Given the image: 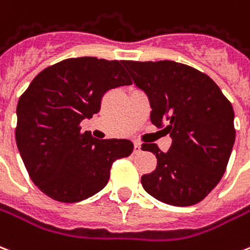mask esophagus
I'll return each instance as SVG.
<instances>
[{
	"instance_id": "1",
	"label": "esophagus",
	"mask_w": 250,
	"mask_h": 250,
	"mask_svg": "<svg viewBox=\"0 0 250 250\" xmlns=\"http://www.w3.org/2000/svg\"><path fill=\"white\" fill-rule=\"evenodd\" d=\"M142 152V146H140V143L135 142L133 144V153H140Z\"/></svg>"
}]
</instances>
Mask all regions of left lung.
<instances>
[{
    "label": "left lung",
    "instance_id": "obj_1",
    "mask_svg": "<svg viewBox=\"0 0 250 250\" xmlns=\"http://www.w3.org/2000/svg\"><path fill=\"white\" fill-rule=\"evenodd\" d=\"M123 65L149 100L150 122L171 136L167 152L143 144L157 167L142 177L146 193L171 206H193L219 184L235 143V112L206 73L181 62H129Z\"/></svg>",
    "mask_w": 250,
    "mask_h": 250
}]
</instances>
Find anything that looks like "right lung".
Returning <instances> with one entry per match:
<instances>
[{
  "label": "right lung",
  "instance_id": "obj_1",
  "mask_svg": "<svg viewBox=\"0 0 250 250\" xmlns=\"http://www.w3.org/2000/svg\"><path fill=\"white\" fill-rule=\"evenodd\" d=\"M125 62L73 57L45 68L17 106L15 140L32 182L57 202L74 203L107 185L112 163L132 153L127 139L81 132L101 110L104 93L131 85Z\"/></svg>",
  "mask_w": 250,
  "mask_h": 250
}]
</instances>
